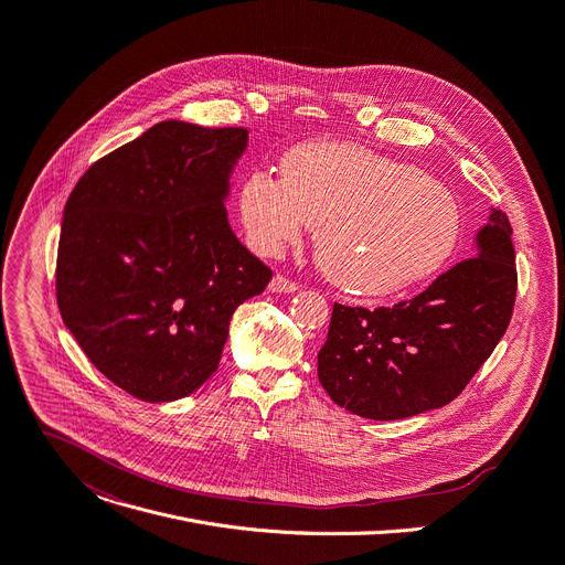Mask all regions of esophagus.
Masks as SVG:
<instances>
[{
    "label": "esophagus",
    "mask_w": 565,
    "mask_h": 565,
    "mask_svg": "<svg viewBox=\"0 0 565 565\" xmlns=\"http://www.w3.org/2000/svg\"><path fill=\"white\" fill-rule=\"evenodd\" d=\"M297 288H299V284L288 279L286 275H275L273 281H270V290L273 292H295Z\"/></svg>",
    "instance_id": "obj_1"
}]
</instances>
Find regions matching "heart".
<instances>
[{
	"mask_svg": "<svg viewBox=\"0 0 565 565\" xmlns=\"http://www.w3.org/2000/svg\"><path fill=\"white\" fill-rule=\"evenodd\" d=\"M249 245L277 256L316 227V259L338 288L385 297L433 277L457 247L452 191L419 169L344 143L288 150L281 178L249 173L238 191Z\"/></svg>",
	"mask_w": 565,
	"mask_h": 565,
	"instance_id": "1",
	"label": "heart"
}]
</instances>
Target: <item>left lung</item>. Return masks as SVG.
Instances as JSON below:
<instances>
[{
  "instance_id": "obj_1",
  "label": "left lung",
  "mask_w": 565,
  "mask_h": 565,
  "mask_svg": "<svg viewBox=\"0 0 565 565\" xmlns=\"http://www.w3.org/2000/svg\"><path fill=\"white\" fill-rule=\"evenodd\" d=\"M516 252L504 212L478 232L476 254L424 292L376 311L335 303L318 376L349 413L392 422L457 398L514 313Z\"/></svg>"
}]
</instances>
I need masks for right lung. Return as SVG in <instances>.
<instances>
[{"instance_id":"add662e5","label":"right lung","mask_w":565,"mask_h":565,"mask_svg":"<svg viewBox=\"0 0 565 565\" xmlns=\"http://www.w3.org/2000/svg\"><path fill=\"white\" fill-rule=\"evenodd\" d=\"M245 146V128L162 121L96 160L67 198L63 322L135 398L198 390L218 370L234 311L273 279L227 223V180Z\"/></svg>"}]
</instances>
